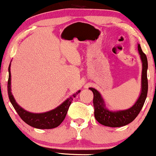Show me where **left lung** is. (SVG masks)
<instances>
[{
    "mask_svg": "<svg viewBox=\"0 0 156 156\" xmlns=\"http://www.w3.org/2000/svg\"><path fill=\"white\" fill-rule=\"evenodd\" d=\"M138 53L142 61V73H141V91L139 98L136 103L130 108L125 110L110 111L106 107L103 98L100 92L95 89L90 87V90L93 92V106L94 114L95 119L101 124L110 127H119L125 126L133 121L139 114L141 110L147 95L148 81L147 71L148 68L147 58L142 51L140 44L138 45Z\"/></svg>",
    "mask_w": 156,
    "mask_h": 156,
    "instance_id": "8db88e82",
    "label": "left lung"
}]
</instances>
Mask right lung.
<instances>
[{"mask_svg":"<svg viewBox=\"0 0 156 156\" xmlns=\"http://www.w3.org/2000/svg\"><path fill=\"white\" fill-rule=\"evenodd\" d=\"M8 95L10 102L12 104L16 112H18V115L20 119L23 120L25 123L32 127L37 128V129H52L58 126L64 121L66 117L67 111L69 109L72 101L73 98H75L76 94H78L81 90H78L76 94L70 96L69 98L64 101L61 105L56 107L52 110L48 111V112H43V113H32L28 111L25 110L24 109L20 107L17 104L16 101L15 100L11 92V73H10V64L9 66V79H8Z\"/></svg>","mask_w":156,"mask_h":156,"instance_id":"obj_1","label":"right lung"}]
</instances>
